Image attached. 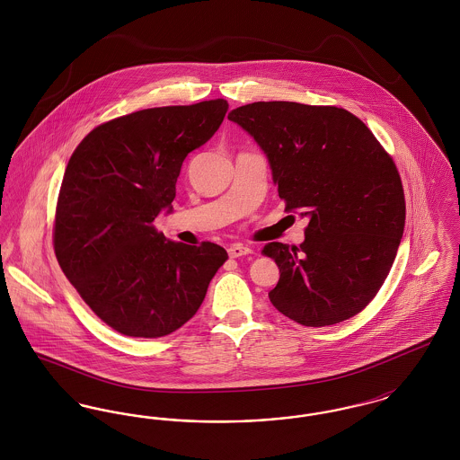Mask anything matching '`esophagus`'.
<instances>
[{"label": "esophagus", "instance_id": "34e87169", "mask_svg": "<svg viewBox=\"0 0 460 460\" xmlns=\"http://www.w3.org/2000/svg\"><path fill=\"white\" fill-rule=\"evenodd\" d=\"M227 253L231 259H240L243 255H250L252 253V248L248 246H243V244H231L227 248Z\"/></svg>", "mask_w": 460, "mask_h": 460}]
</instances>
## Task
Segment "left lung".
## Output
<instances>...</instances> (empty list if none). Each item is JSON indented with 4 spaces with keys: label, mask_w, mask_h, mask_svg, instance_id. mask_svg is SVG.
Returning a JSON list of instances; mask_svg holds the SVG:
<instances>
[{
    "label": "left lung",
    "mask_w": 460,
    "mask_h": 460,
    "mask_svg": "<svg viewBox=\"0 0 460 460\" xmlns=\"http://www.w3.org/2000/svg\"><path fill=\"white\" fill-rule=\"evenodd\" d=\"M227 119L267 156L286 212L308 217L300 246H263L281 272L270 304L310 328L350 319L385 283L403 236L405 198L392 156L338 107L257 102Z\"/></svg>",
    "instance_id": "left-lung-1"
}]
</instances>
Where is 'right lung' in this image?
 <instances>
[{"label": "right lung", "mask_w": 460, "mask_h": 460, "mask_svg": "<svg viewBox=\"0 0 460 460\" xmlns=\"http://www.w3.org/2000/svg\"><path fill=\"white\" fill-rule=\"evenodd\" d=\"M226 100L134 111L98 126L66 165L55 216V255L66 279L110 328L160 338L201 305L227 252L167 240L182 162L219 129Z\"/></svg>", "instance_id": "obj_1"}]
</instances>
